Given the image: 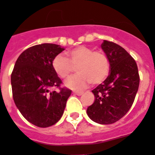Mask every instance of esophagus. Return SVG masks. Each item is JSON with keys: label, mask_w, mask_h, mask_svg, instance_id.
Here are the masks:
<instances>
[{"label": "esophagus", "mask_w": 155, "mask_h": 155, "mask_svg": "<svg viewBox=\"0 0 155 155\" xmlns=\"http://www.w3.org/2000/svg\"><path fill=\"white\" fill-rule=\"evenodd\" d=\"M73 93L75 95H81L83 94V91H74Z\"/></svg>", "instance_id": "esophagus-1"}]
</instances>
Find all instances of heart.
<instances>
[{"mask_svg":"<svg viewBox=\"0 0 155 155\" xmlns=\"http://www.w3.org/2000/svg\"><path fill=\"white\" fill-rule=\"evenodd\" d=\"M66 56H55L51 66L61 79H67L74 71V67L77 66V75L65 82V85L69 88H84L91 82L99 84L107 77L110 63L103 51H94L87 46H79L67 51Z\"/></svg>","mask_w":155,"mask_h":155,"instance_id":"heart-1","label":"heart"}]
</instances>
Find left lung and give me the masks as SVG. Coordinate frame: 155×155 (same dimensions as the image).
Segmentation results:
<instances>
[{"mask_svg":"<svg viewBox=\"0 0 155 155\" xmlns=\"http://www.w3.org/2000/svg\"><path fill=\"white\" fill-rule=\"evenodd\" d=\"M110 63L109 75L92 93L95 101L87 109L92 121L111 124L123 118L131 107L139 86L135 60L125 49L110 41L101 45Z\"/></svg>","mask_w":155,"mask_h":155,"instance_id":"left-lung-1","label":"left lung"}]
</instances>
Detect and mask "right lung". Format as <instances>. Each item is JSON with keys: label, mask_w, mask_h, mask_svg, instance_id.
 Instances as JSON below:
<instances>
[{"label": "right lung", "mask_w": 155, "mask_h": 155, "mask_svg": "<svg viewBox=\"0 0 155 155\" xmlns=\"http://www.w3.org/2000/svg\"><path fill=\"white\" fill-rule=\"evenodd\" d=\"M64 50L55 44L30 47L20 55L12 70L11 84L16 107L39 127H51L60 120L71 94V90L60 87L62 81L51 66L54 57Z\"/></svg>", "instance_id": "add662e5"}]
</instances>
